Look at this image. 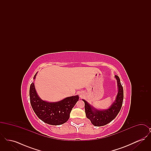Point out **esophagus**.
I'll list each match as a JSON object with an SVG mask.
<instances>
[{
    "label": "esophagus",
    "mask_w": 151,
    "mask_h": 151,
    "mask_svg": "<svg viewBox=\"0 0 151 151\" xmlns=\"http://www.w3.org/2000/svg\"><path fill=\"white\" fill-rule=\"evenodd\" d=\"M80 96H81V95H80Z\"/></svg>",
    "instance_id": "obj_1"
}]
</instances>
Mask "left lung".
I'll return each mask as SVG.
<instances>
[{
  "instance_id": "1",
  "label": "left lung",
  "mask_w": 151,
  "mask_h": 151,
  "mask_svg": "<svg viewBox=\"0 0 151 151\" xmlns=\"http://www.w3.org/2000/svg\"><path fill=\"white\" fill-rule=\"evenodd\" d=\"M115 78L117 81L118 92L114 102L108 109L98 110L83 99L85 104L86 117L95 126H102L111 122L118 115L122 108L123 100V89L119 78L117 75H115Z\"/></svg>"
}]
</instances>
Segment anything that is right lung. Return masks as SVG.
Wrapping results in <instances>:
<instances>
[{
	"label": "right lung",
	"mask_w": 151,
	"mask_h": 151,
	"mask_svg": "<svg viewBox=\"0 0 151 151\" xmlns=\"http://www.w3.org/2000/svg\"><path fill=\"white\" fill-rule=\"evenodd\" d=\"M37 73L33 79H36ZM29 96L31 106L37 116L43 122L55 126L62 124L68 120L72 108L79 99L76 95L55 102L42 100L37 93L33 82L30 86Z\"/></svg>",
	"instance_id": "obj_1"
}]
</instances>
